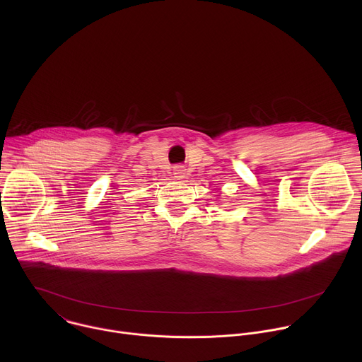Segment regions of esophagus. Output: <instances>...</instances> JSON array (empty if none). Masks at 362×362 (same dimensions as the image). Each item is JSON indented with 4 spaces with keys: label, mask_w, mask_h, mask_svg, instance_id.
Here are the masks:
<instances>
[{
    "label": "esophagus",
    "mask_w": 362,
    "mask_h": 362,
    "mask_svg": "<svg viewBox=\"0 0 362 362\" xmlns=\"http://www.w3.org/2000/svg\"><path fill=\"white\" fill-rule=\"evenodd\" d=\"M185 172H186V169L183 166H175L173 168V176L177 177V179H182L185 176Z\"/></svg>",
    "instance_id": "esophagus-1"
}]
</instances>
